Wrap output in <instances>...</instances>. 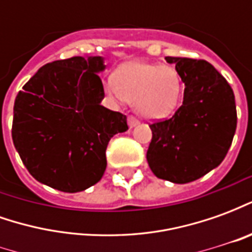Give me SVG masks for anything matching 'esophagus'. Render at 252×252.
<instances>
[{
  "instance_id": "34e87169",
  "label": "esophagus",
  "mask_w": 252,
  "mask_h": 252,
  "mask_svg": "<svg viewBox=\"0 0 252 252\" xmlns=\"http://www.w3.org/2000/svg\"><path fill=\"white\" fill-rule=\"evenodd\" d=\"M139 124H140V121L137 120L136 117H135V116H128V126H139Z\"/></svg>"
}]
</instances>
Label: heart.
Masks as SVG:
<instances>
[{"label":"heart","mask_w":252,"mask_h":252,"mask_svg":"<svg viewBox=\"0 0 252 252\" xmlns=\"http://www.w3.org/2000/svg\"><path fill=\"white\" fill-rule=\"evenodd\" d=\"M105 90L113 98L132 102L146 119H163L180 104L182 83L174 67L131 62L121 66L115 78L105 82Z\"/></svg>","instance_id":"b5f03b06"}]
</instances>
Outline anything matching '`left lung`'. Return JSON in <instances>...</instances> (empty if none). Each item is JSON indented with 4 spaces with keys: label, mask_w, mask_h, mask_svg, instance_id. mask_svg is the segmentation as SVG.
<instances>
[{
    "label": "left lung",
    "mask_w": 252,
    "mask_h": 252,
    "mask_svg": "<svg viewBox=\"0 0 252 252\" xmlns=\"http://www.w3.org/2000/svg\"><path fill=\"white\" fill-rule=\"evenodd\" d=\"M185 83L184 102L169 119L150 124L147 162L160 180L188 184L208 174L225 158L236 131L232 88L202 59L166 57Z\"/></svg>",
    "instance_id": "obj_1"
}]
</instances>
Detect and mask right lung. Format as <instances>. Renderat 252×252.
Masks as SVG:
<instances>
[{"label":"right lung","mask_w":252,"mask_h":252,"mask_svg":"<svg viewBox=\"0 0 252 252\" xmlns=\"http://www.w3.org/2000/svg\"><path fill=\"white\" fill-rule=\"evenodd\" d=\"M104 68L101 57L47 63L17 94L12 139L41 184L77 193L102 178L110 137L128 129L126 115L101 105Z\"/></svg>","instance_id":"right-lung-1"}]
</instances>
